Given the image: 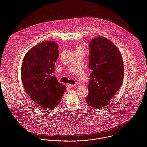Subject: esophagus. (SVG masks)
I'll use <instances>...</instances> for the list:
<instances>
[{
	"mask_svg": "<svg viewBox=\"0 0 147 147\" xmlns=\"http://www.w3.org/2000/svg\"><path fill=\"white\" fill-rule=\"evenodd\" d=\"M74 85H72V84H67V87L69 88H74Z\"/></svg>",
	"mask_w": 147,
	"mask_h": 147,
	"instance_id": "esophagus-1",
	"label": "esophagus"
}]
</instances>
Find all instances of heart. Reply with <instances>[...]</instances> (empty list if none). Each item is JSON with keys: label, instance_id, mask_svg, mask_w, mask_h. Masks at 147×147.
I'll list each match as a JSON object with an SVG mask.
<instances>
[{"label": "heart", "instance_id": "obj_1", "mask_svg": "<svg viewBox=\"0 0 147 147\" xmlns=\"http://www.w3.org/2000/svg\"><path fill=\"white\" fill-rule=\"evenodd\" d=\"M78 49H82L81 48H80V47H78Z\"/></svg>", "mask_w": 147, "mask_h": 147}]
</instances>
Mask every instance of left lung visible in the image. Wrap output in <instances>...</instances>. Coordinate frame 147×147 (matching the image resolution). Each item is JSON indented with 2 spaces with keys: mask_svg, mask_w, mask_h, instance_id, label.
<instances>
[{
  "mask_svg": "<svg viewBox=\"0 0 147 147\" xmlns=\"http://www.w3.org/2000/svg\"><path fill=\"white\" fill-rule=\"evenodd\" d=\"M89 47V68L92 72L86 100L91 107L101 109L109 104L122 85L123 61L117 47L105 37L92 39Z\"/></svg>",
  "mask_w": 147,
  "mask_h": 147,
  "instance_id": "8db88e82",
  "label": "left lung"
}]
</instances>
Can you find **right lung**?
<instances>
[{"label":"right lung","mask_w":147,"mask_h":147,"mask_svg":"<svg viewBox=\"0 0 147 147\" xmlns=\"http://www.w3.org/2000/svg\"><path fill=\"white\" fill-rule=\"evenodd\" d=\"M59 46L52 41H45L25 55L21 68L22 81L30 98L42 109L55 107L66 88L51 74L59 56Z\"/></svg>","instance_id":"obj_1"}]
</instances>
